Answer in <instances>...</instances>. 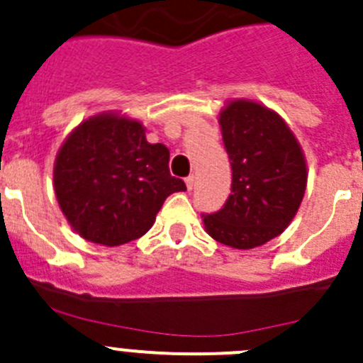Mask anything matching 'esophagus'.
Here are the masks:
<instances>
[{
    "mask_svg": "<svg viewBox=\"0 0 363 363\" xmlns=\"http://www.w3.org/2000/svg\"><path fill=\"white\" fill-rule=\"evenodd\" d=\"M185 185H186V189L192 190L194 185H196V177H194V174H192V177H186L185 178Z\"/></svg>",
    "mask_w": 363,
    "mask_h": 363,
    "instance_id": "34e87169",
    "label": "esophagus"
}]
</instances>
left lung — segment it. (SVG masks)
Listing matches in <instances>:
<instances>
[{
    "label": "left lung",
    "instance_id": "8db88e82",
    "mask_svg": "<svg viewBox=\"0 0 363 363\" xmlns=\"http://www.w3.org/2000/svg\"><path fill=\"white\" fill-rule=\"evenodd\" d=\"M218 123L231 160V194L220 210L203 215L204 229L233 249H254L293 220L307 186V164L288 123L261 104L231 100Z\"/></svg>",
    "mask_w": 363,
    "mask_h": 363
}]
</instances>
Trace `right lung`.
I'll return each instance as SVG.
<instances>
[{"instance_id": "1", "label": "right lung", "mask_w": 363, "mask_h": 363, "mask_svg": "<svg viewBox=\"0 0 363 363\" xmlns=\"http://www.w3.org/2000/svg\"><path fill=\"white\" fill-rule=\"evenodd\" d=\"M186 190L169 173V150L146 141L141 121L116 113L88 118L70 132L55 162V192L79 236L116 247L138 240L164 201Z\"/></svg>"}]
</instances>
